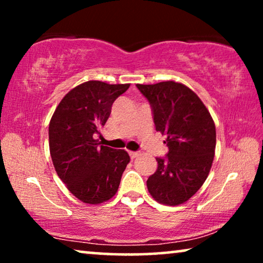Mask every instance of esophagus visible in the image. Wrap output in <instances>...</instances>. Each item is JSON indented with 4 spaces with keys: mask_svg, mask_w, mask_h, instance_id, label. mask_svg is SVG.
<instances>
[{
    "mask_svg": "<svg viewBox=\"0 0 263 263\" xmlns=\"http://www.w3.org/2000/svg\"><path fill=\"white\" fill-rule=\"evenodd\" d=\"M129 156H130L132 159H135V158H138L140 156L139 152H129Z\"/></svg>",
    "mask_w": 263,
    "mask_h": 263,
    "instance_id": "34e87169",
    "label": "esophagus"
}]
</instances>
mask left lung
Wrapping results in <instances>:
<instances>
[{
  "instance_id": "8db88e82",
  "label": "left lung",
  "mask_w": 263,
  "mask_h": 263,
  "mask_svg": "<svg viewBox=\"0 0 263 263\" xmlns=\"http://www.w3.org/2000/svg\"><path fill=\"white\" fill-rule=\"evenodd\" d=\"M136 87L148 99L156 130L166 135L168 147L166 157L157 158L158 168L147 179V188L159 203H184L211 171L217 142L213 118L196 93L179 82Z\"/></svg>"
}]
</instances>
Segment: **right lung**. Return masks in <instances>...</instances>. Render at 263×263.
Here are the masks:
<instances>
[{
	"label": "right lung",
	"instance_id": "obj_1",
	"mask_svg": "<svg viewBox=\"0 0 263 263\" xmlns=\"http://www.w3.org/2000/svg\"><path fill=\"white\" fill-rule=\"evenodd\" d=\"M129 86L86 81L63 97L50 120L49 147L53 167L68 190L85 203L110 200L130 161L124 149L99 146L96 140L114 102Z\"/></svg>",
	"mask_w": 263,
	"mask_h": 263
}]
</instances>
